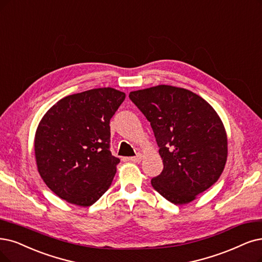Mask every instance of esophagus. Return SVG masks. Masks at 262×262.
Masks as SVG:
<instances>
[{"mask_svg":"<svg viewBox=\"0 0 262 262\" xmlns=\"http://www.w3.org/2000/svg\"><path fill=\"white\" fill-rule=\"evenodd\" d=\"M141 160H142V156H141V154H138L137 157H133V158H129V159H128V161L135 162V163H139V162H141Z\"/></svg>","mask_w":262,"mask_h":262,"instance_id":"esophagus-1","label":"esophagus"}]
</instances>
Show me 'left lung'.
Returning <instances> with one entry per match:
<instances>
[{"instance_id":"1","label":"left lung","mask_w":262,"mask_h":262,"mask_svg":"<svg viewBox=\"0 0 262 262\" xmlns=\"http://www.w3.org/2000/svg\"><path fill=\"white\" fill-rule=\"evenodd\" d=\"M150 122L164 169L152 187L175 205L194 201L220 178L228 158L225 125L201 96L170 85L129 93Z\"/></svg>"}]
</instances>
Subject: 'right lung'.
Segmentation results:
<instances>
[{
	"label": "right lung",
	"mask_w": 262,
	"mask_h": 262,
	"mask_svg": "<svg viewBox=\"0 0 262 262\" xmlns=\"http://www.w3.org/2000/svg\"><path fill=\"white\" fill-rule=\"evenodd\" d=\"M125 93L101 87L57 101L37 125V171L57 196L87 207L109 189L120 159L110 147V120Z\"/></svg>",
	"instance_id": "1"
}]
</instances>
